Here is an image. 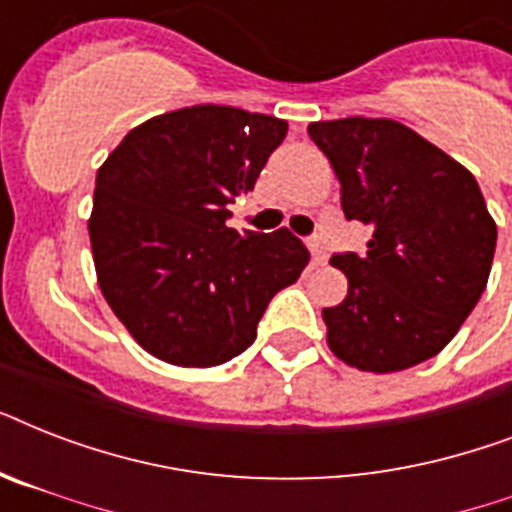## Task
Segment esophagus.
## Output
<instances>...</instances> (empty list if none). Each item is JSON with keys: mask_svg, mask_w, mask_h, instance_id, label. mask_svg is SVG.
Wrapping results in <instances>:
<instances>
[{"mask_svg": "<svg viewBox=\"0 0 512 512\" xmlns=\"http://www.w3.org/2000/svg\"><path fill=\"white\" fill-rule=\"evenodd\" d=\"M308 247H311V255H313V265H324L327 263V244H324V239H321L319 233L316 236H311V241H308Z\"/></svg>", "mask_w": 512, "mask_h": 512, "instance_id": "esophagus-1", "label": "esophagus"}]
</instances>
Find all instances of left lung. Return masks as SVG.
Listing matches in <instances>:
<instances>
[{
    "mask_svg": "<svg viewBox=\"0 0 512 512\" xmlns=\"http://www.w3.org/2000/svg\"><path fill=\"white\" fill-rule=\"evenodd\" d=\"M342 212L372 225L366 255H335L348 295L324 308L332 353L361 372H401L449 345L481 300L497 225L476 177L393 119L313 122Z\"/></svg>",
    "mask_w": 512,
    "mask_h": 512,
    "instance_id": "1",
    "label": "left lung"
}]
</instances>
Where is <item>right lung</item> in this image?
<instances>
[{"instance_id": "right-lung-1", "label": "right lung", "mask_w": 512, "mask_h": 512, "mask_svg": "<svg viewBox=\"0 0 512 512\" xmlns=\"http://www.w3.org/2000/svg\"><path fill=\"white\" fill-rule=\"evenodd\" d=\"M287 122L231 106L154 116L114 148L90 217L100 292L127 332L175 366H217L255 342L276 292L311 255L287 228H228Z\"/></svg>"}]
</instances>
